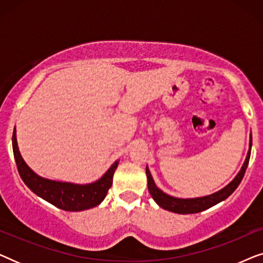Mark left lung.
I'll use <instances>...</instances> for the list:
<instances>
[{"label":"left lung","mask_w":263,"mask_h":263,"mask_svg":"<svg viewBox=\"0 0 263 263\" xmlns=\"http://www.w3.org/2000/svg\"><path fill=\"white\" fill-rule=\"evenodd\" d=\"M251 145H253V141H251V136H250V149H251ZM250 149L249 152H248L247 159L244 161L243 166L238 172V175L236 176V178L233 179L229 185H226L224 189L219 190L218 193L212 194V195L196 197V199H177V197L166 195V194L161 192L160 189L157 188V185L154 184L152 176H151L148 167H146V175H147V179H148V183H147V184H148V192L151 195H152L153 200L156 201L160 207H163L164 210L175 212V213H179V214L199 213V212H202L204 210H207V208H211L212 206H214V204L221 202L222 200L228 199V197L235 192L237 186L239 185V183L242 182L244 174H246V170L248 167V164H249Z\"/></svg>","instance_id":"1"}]
</instances>
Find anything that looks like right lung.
<instances>
[{"mask_svg":"<svg viewBox=\"0 0 263 263\" xmlns=\"http://www.w3.org/2000/svg\"><path fill=\"white\" fill-rule=\"evenodd\" d=\"M13 152L17 171L25 184L34 194L41 196L53 206L61 208L63 211L78 212L85 211L88 208L96 207L105 199L110 186L112 185V177L115 170L117 168L118 161L112 164L105 175L99 181L91 184L79 185L71 183H63L39 177L30 167L27 166L23 158L20 156L17 148L15 129L13 132Z\"/></svg>","mask_w":263,"mask_h":263,"instance_id":"right-lung-1","label":"right lung"}]
</instances>
